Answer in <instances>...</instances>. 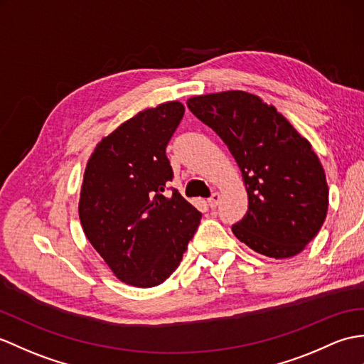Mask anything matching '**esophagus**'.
<instances>
[{"label":"esophagus","mask_w":364,"mask_h":364,"mask_svg":"<svg viewBox=\"0 0 364 364\" xmlns=\"http://www.w3.org/2000/svg\"><path fill=\"white\" fill-rule=\"evenodd\" d=\"M218 203H220V193L214 192L213 196H210V198L208 200V205L210 209H215L218 206Z\"/></svg>","instance_id":"34e87169"}]
</instances>
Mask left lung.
<instances>
[{"label": "left lung", "instance_id": "1", "mask_svg": "<svg viewBox=\"0 0 364 364\" xmlns=\"http://www.w3.org/2000/svg\"><path fill=\"white\" fill-rule=\"evenodd\" d=\"M188 107L210 127L237 161L248 210L235 237L259 255H299L323 226L328 188L310 142L273 105L245 91L196 96Z\"/></svg>", "mask_w": 364, "mask_h": 364}]
</instances>
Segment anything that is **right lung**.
Listing matches in <instances>:
<instances>
[{
    "mask_svg": "<svg viewBox=\"0 0 364 364\" xmlns=\"http://www.w3.org/2000/svg\"><path fill=\"white\" fill-rule=\"evenodd\" d=\"M183 114L180 102L139 112L97 144L83 175V232L116 277L139 289L178 268L201 220L178 191H167L166 147Z\"/></svg>",
    "mask_w": 364,
    "mask_h": 364,
    "instance_id": "1",
    "label": "right lung"
}]
</instances>
